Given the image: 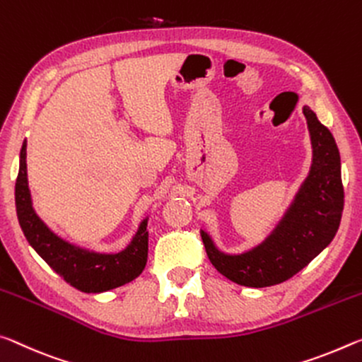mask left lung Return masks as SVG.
Here are the masks:
<instances>
[{
  "mask_svg": "<svg viewBox=\"0 0 362 362\" xmlns=\"http://www.w3.org/2000/svg\"><path fill=\"white\" fill-rule=\"evenodd\" d=\"M313 142V167L286 218L269 239L244 255H223L202 230L211 264L229 281L245 287L286 282L327 247L340 226L343 185L340 153L332 133L303 107Z\"/></svg>",
  "mask_w": 362,
  "mask_h": 362,
  "instance_id": "left-lung-1",
  "label": "left lung"
}]
</instances>
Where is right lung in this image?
Wrapping results in <instances>:
<instances>
[{"label":"right lung","instance_id":"add662e5","mask_svg":"<svg viewBox=\"0 0 362 362\" xmlns=\"http://www.w3.org/2000/svg\"><path fill=\"white\" fill-rule=\"evenodd\" d=\"M27 144L21 151V167L16 180V209L19 224L30 244L45 262L70 286L86 293L105 292L132 282L147 262V221L125 252L117 255L91 253L74 247L52 234L32 209L27 182Z\"/></svg>","mask_w":362,"mask_h":362}]
</instances>
